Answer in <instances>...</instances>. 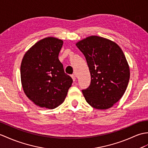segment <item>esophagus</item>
<instances>
[{"instance_id": "34e87169", "label": "esophagus", "mask_w": 148, "mask_h": 148, "mask_svg": "<svg viewBox=\"0 0 148 148\" xmlns=\"http://www.w3.org/2000/svg\"><path fill=\"white\" fill-rule=\"evenodd\" d=\"M71 77H72V78H73V81H75V79H76V77H75V75L74 74H73V75H71Z\"/></svg>"}]
</instances>
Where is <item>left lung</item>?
<instances>
[{"label":"left lung","instance_id":"8db88e82","mask_svg":"<svg viewBox=\"0 0 148 148\" xmlns=\"http://www.w3.org/2000/svg\"><path fill=\"white\" fill-rule=\"evenodd\" d=\"M76 46L86 59L91 84L82 90L86 101L99 110L111 108L124 94L130 78V69L121 48L114 42L90 36Z\"/></svg>","mask_w":148,"mask_h":148}]
</instances>
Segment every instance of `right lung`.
Masks as SVG:
<instances>
[{
	"label": "right lung",
	"instance_id": "add662e5",
	"mask_svg": "<svg viewBox=\"0 0 148 148\" xmlns=\"http://www.w3.org/2000/svg\"><path fill=\"white\" fill-rule=\"evenodd\" d=\"M63 41L47 37L27 50L21 64V80L26 97L36 105L53 109L64 101L73 79L65 73L59 54Z\"/></svg>",
	"mask_w": 148,
	"mask_h": 148
}]
</instances>
